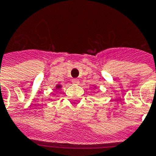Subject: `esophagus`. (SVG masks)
<instances>
[{
    "label": "esophagus",
    "instance_id": "1",
    "mask_svg": "<svg viewBox=\"0 0 156 156\" xmlns=\"http://www.w3.org/2000/svg\"><path fill=\"white\" fill-rule=\"evenodd\" d=\"M72 83H73V84H78V83H79V80L73 79L72 80Z\"/></svg>",
    "mask_w": 156,
    "mask_h": 156
}]
</instances>
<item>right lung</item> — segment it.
I'll use <instances>...</instances> for the list:
<instances>
[{"mask_svg":"<svg viewBox=\"0 0 156 156\" xmlns=\"http://www.w3.org/2000/svg\"><path fill=\"white\" fill-rule=\"evenodd\" d=\"M56 88L57 89H59V88H61V85H58H58L56 86Z\"/></svg>","mask_w":156,"mask_h":156,"instance_id":"obj_1","label":"right lung"}]
</instances>
